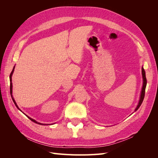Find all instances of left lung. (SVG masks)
Wrapping results in <instances>:
<instances>
[{
  "label": "left lung",
  "mask_w": 158,
  "mask_h": 158,
  "mask_svg": "<svg viewBox=\"0 0 158 158\" xmlns=\"http://www.w3.org/2000/svg\"><path fill=\"white\" fill-rule=\"evenodd\" d=\"M142 79H143V85H142V90H141V92H140V99H139V102H138V104L137 107H136L135 111H137L141 106V104L143 102V100H144V95H145V89H146V84H147V80H146V73H145V70L143 68V66L142 67Z\"/></svg>",
  "instance_id": "left-lung-1"
}]
</instances>
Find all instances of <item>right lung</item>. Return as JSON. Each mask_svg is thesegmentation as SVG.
Segmentation results:
<instances>
[{"instance_id":"right-lung-1","label":"right lung","mask_w":158,"mask_h":158,"mask_svg":"<svg viewBox=\"0 0 158 158\" xmlns=\"http://www.w3.org/2000/svg\"><path fill=\"white\" fill-rule=\"evenodd\" d=\"M14 68H15V66H14V68H13V69H12V73H10V95H11V97H12V100H13V102H14V104H15V106H16V107L20 110V111H22L20 109V108L18 107V105L16 104V102H15V100H14V98H13V95H12V74H13V73H14ZM23 113V112H22ZM24 114H26L25 113H23ZM27 117H28V118H30V120L31 121H33V122H34V123H37V124H39V125H50V124H43V123H39V122H37V121H36L35 120H34V119H33L32 118H31V117H28L27 115H26Z\"/></svg>"}]
</instances>
